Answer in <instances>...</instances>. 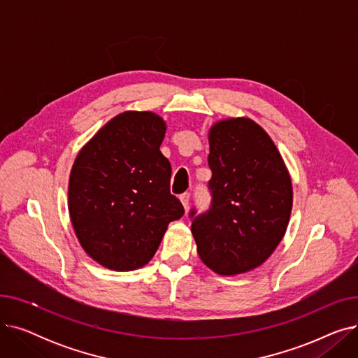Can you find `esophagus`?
Instances as JSON below:
<instances>
[{"instance_id":"obj_1","label":"esophagus","mask_w":358,"mask_h":358,"mask_svg":"<svg viewBox=\"0 0 358 358\" xmlns=\"http://www.w3.org/2000/svg\"><path fill=\"white\" fill-rule=\"evenodd\" d=\"M180 200H181V203H182L184 210H185V212L189 210V206H190V194H189V193L181 194V196H180Z\"/></svg>"}]
</instances>
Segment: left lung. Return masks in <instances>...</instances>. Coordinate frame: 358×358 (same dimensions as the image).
I'll return each mask as SVG.
<instances>
[{
  "mask_svg": "<svg viewBox=\"0 0 358 358\" xmlns=\"http://www.w3.org/2000/svg\"><path fill=\"white\" fill-rule=\"evenodd\" d=\"M210 210L194 216L200 259L220 275L251 271L283 239L293 206L289 169L267 131L250 117L209 129Z\"/></svg>",
  "mask_w": 358,
  "mask_h": 358,
  "instance_id": "left-lung-1",
  "label": "left lung"
}]
</instances>
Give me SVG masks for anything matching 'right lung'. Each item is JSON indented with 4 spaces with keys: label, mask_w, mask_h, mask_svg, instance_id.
I'll return each mask as SVG.
<instances>
[{
    "label": "right lung",
    "mask_w": 358,
    "mask_h": 358,
    "mask_svg": "<svg viewBox=\"0 0 358 358\" xmlns=\"http://www.w3.org/2000/svg\"><path fill=\"white\" fill-rule=\"evenodd\" d=\"M165 130L154 111H123L73 161L68 184L72 228L83 250L108 270L146 266L169 222L184 215L169 193L171 165L159 150Z\"/></svg>",
    "instance_id": "1"
}]
</instances>
